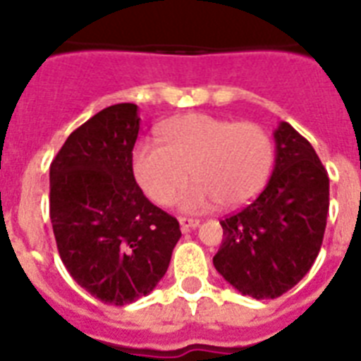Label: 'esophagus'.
I'll return each mask as SVG.
<instances>
[{
  "label": "esophagus",
  "instance_id": "esophagus-1",
  "mask_svg": "<svg viewBox=\"0 0 361 361\" xmlns=\"http://www.w3.org/2000/svg\"><path fill=\"white\" fill-rule=\"evenodd\" d=\"M198 225H200V221H198V219H189V217H180V226H181V231H183V232L191 231V228H197Z\"/></svg>",
  "mask_w": 361,
  "mask_h": 361
}]
</instances>
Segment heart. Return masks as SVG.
I'll list each match as a JSON object with an SVG mask.
<instances>
[{
  "label": "heart",
  "mask_w": 361,
  "mask_h": 361,
  "mask_svg": "<svg viewBox=\"0 0 361 361\" xmlns=\"http://www.w3.org/2000/svg\"><path fill=\"white\" fill-rule=\"evenodd\" d=\"M159 142H136L130 169L144 195L159 206L181 192L183 212H204L219 202L240 208L262 191L274 166V142L258 123L209 114H187L159 127Z\"/></svg>",
  "instance_id": "b5f03b06"
}]
</instances>
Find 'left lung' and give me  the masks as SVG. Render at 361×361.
I'll list each match as a JSON object with an SVG mask.
<instances>
[{"label":"left lung","instance_id":"left-lung-1","mask_svg":"<svg viewBox=\"0 0 361 361\" xmlns=\"http://www.w3.org/2000/svg\"><path fill=\"white\" fill-rule=\"evenodd\" d=\"M275 164L264 191L221 221L214 266L243 296L274 300L305 277L319 257L330 180L313 146L292 125L274 130Z\"/></svg>","mask_w":361,"mask_h":361}]
</instances>
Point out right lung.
<instances>
[{"instance_id": "obj_1", "label": "right lung", "mask_w": 361, "mask_h": 361, "mask_svg": "<svg viewBox=\"0 0 361 361\" xmlns=\"http://www.w3.org/2000/svg\"><path fill=\"white\" fill-rule=\"evenodd\" d=\"M138 106L112 104L73 130L50 164V219L78 285L109 305L147 296L163 279L180 223L136 183L130 152Z\"/></svg>"}]
</instances>
